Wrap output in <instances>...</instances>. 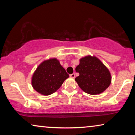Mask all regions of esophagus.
<instances>
[{"label":"esophagus","instance_id":"34e87169","mask_svg":"<svg viewBox=\"0 0 135 135\" xmlns=\"http://www.w3.org/2000/svg\"><path fill=\"white\" fill-rule=\"evenodd\" d=\"M70 77H71V78H74V77H76V76H75V74H74V73H73V74H70Z\"/></svg>","mask_w":135,"mask_h":135}]
</instances>
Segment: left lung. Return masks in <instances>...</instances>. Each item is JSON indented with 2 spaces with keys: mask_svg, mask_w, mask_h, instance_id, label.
Instances as JSON below:
<instances>
[{
  "mask_svg": "<svg viewBox=\"0 0 135 135\" xmlns=\"http://www.w3.org/2000/svg\"><path fill=\"white\" fill-rule=\"evenodd\" d=\"M76 71L79 76L75 80L84 92L90 95L103 92L111 84V76L108 69L95 56H87L80 59Z\"/></svg>",
  "mask_w": 135,
  "mask_h": 135,
  "instance_id": "8db88e82",
  "label": "left lung"
}]
</instances>
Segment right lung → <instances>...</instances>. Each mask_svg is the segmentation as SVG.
I'll return each instance as SVG.
<instances>
[{"instance_id": "1", "label": "right lung", "mask_w": 135, "mask_h": 135, "mask_svg": "<svg viewBox=\"0 0 135 135\" xmlns=\"http://www.w3.org/2000/svg\"><path fill=\"white\" fill-rule=\"evenodd\" d=\"M69 75L59 61L52 58L38 65L32 77L31 84L35 90L43 95H49L58 89Z\"/></svg>"}]
</instances>
